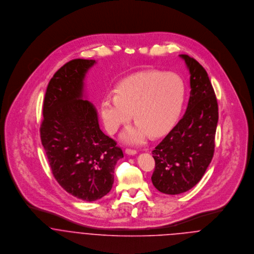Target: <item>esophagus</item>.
I'll use <instances>...</instances> for the list:
<instances>
[{
	"label": "esophagus",
	"mask_w": 254,
	"mask_h": 254,
	"mask_svg": "<svg viewBox=\"0 0 254 254\" xmlns=\"http://www.w3.org/2000/svg\"><path fill=\"white\" fill-rule=\"evenodd\" d=\"M125 152L128 155H135V154H137V150L136 149H131V148H126Z\"/></svg>",
	"instance_id": "34e87169"
}]
</instances>
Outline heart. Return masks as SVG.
<instances>
[{
	"mask_svg": "<svg viewBox=\"0 0 254 254\" xmlns=\"http://www.w3.org/2000/svg\"><path fill=\"white\" fill-rule=\"evenodd\" d=\"M185 97L181 78L174 73L142 71L125 78L116 92L107 94L101 104L106 129L114 133L133 113L136 121L122 133L130 144H142L149 136L167 133L178 118Z\"/></svg>",
	"mask_w": 254,
	"mask_h": 254,
	"instance_id": "1",
	"label": "heart"
}]
</instances>
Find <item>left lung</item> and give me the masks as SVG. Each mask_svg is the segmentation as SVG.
I'll return each mask as SVG.
<instances>
[{
    "instance_id": "1",
    "label": "left lung",
    "mask_w": 254,
    "mask_h": 254,
    "mask_svg": "<svg viewBox=\"0 0 254 254\" xmlns=\"http://www.w3.org/2000/svg\"><path fill=\"white\" fill-rule=\"evenodd\" d=\"M190 71V95L186 113L152 150L153 186L166 194L194 187L210 164L215 147L217 99L205 69L188 55H180Z\"/></svg>"
}]
</instances>
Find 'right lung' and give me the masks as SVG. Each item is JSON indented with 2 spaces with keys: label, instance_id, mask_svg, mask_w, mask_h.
Returning <instances> with one entry per match:
<instances>
[{
  "label": "right lung",
  "instance_id": "add662e5",
  "mask_svg": "<svg viewBox=\"0 0 254 254\" xmlns=\"http://www.w3.org/2000/svg\"><path fill=\"white\" fill-rule=\"evenodd\" d=\"M96 64L72 60L50 80L43 106L41 142L58 183L73 196L95 201L108 194L114 168L123 157L100 129L95 107L84 97V79Z\"/></svg>",
  "mask_w": 254,
  "mask_h": 254
}]
</instances>
